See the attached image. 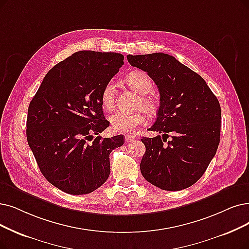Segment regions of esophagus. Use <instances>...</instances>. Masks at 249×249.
<instances>
[{
    "label": "esophagus",
    "instance_id": "34e87169",
    "mask_svg": "<svg viewBox=\"0 0 249 249\" xmlns=\"http://www.w3.org/2000/svg\"><path fill=\"white\" fill-rule=\"evenodd\" d=\"M124 138H125V142L126 143H132V142H134L136 140V138L134 136H132V135H125Z\"/></svg>",
    "mask_w": 249,
    "mask_h": 249
}]
</instances>
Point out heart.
Returning <instances> with one entry per match:
<instances>
[{
    "label": "heart",
    "instance_id": "heart-1",
    "mask_svg": "<svg viewBox=\"0 0 249 249\" xmlns=\"http://www.w3.org/2000/svg\"><path fill=\"white\" fill-rule=\"evenodd\" d=\"M125 82L132 90L142 96L140 107L148 112H153L156 108L154 99L148 96L153 89V82L144 71H133L125 76ZM115 84L109 81L101 93V103L107 110H112L115 106ZM147 115L144 111L136 113L116 112L110 117L113 130L118 133H135L139 127L147 124Z\"/></svg>",
    "mask_w": 249,
    "mask_h": 249
}]
</instances>
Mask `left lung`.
Instances as JSON below:
<instances>
[{"label":"left lung","mask_w":249,"mask_h":249,"mask_svg":"<svg viewBox=\"0 0 249 249\" xmlns=\"http://www.w3.org/2000/svg\"><path fill=\"white\" fill-rule=\"evenodd\" d=\"M126 58L153 79L160 95L156 121L149 131L163 135L141 139L146 147L141 173L162 190H183L199 180L215 155L221 135L220 103L199 74L171 55Z\"/></svg>","instance_id":"1"}]
</instances>
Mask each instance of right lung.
Instances as JSON below:
<instances>
[{
	"instance_id": "1",
	"label": "right lung",
	"mask_w": 249,
	"mask_h": 249,
	"mask_svg": "<svg viewBox=\"0 0 249 249\" xmlns=\"http://www.w3.org/2000/svg\"><path fill=\"white\" fill-rule=\"evenodd\" d=\"M124 64V55L79 51L46 74L29 103L26 138L47 181L71 195L88 194L110 174L109 154L124 136L96 137L109 126L101 103L104 86Z\"/></svg>"
}]
</instances>
